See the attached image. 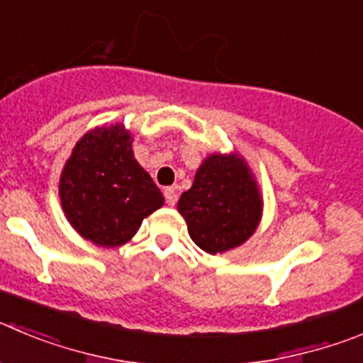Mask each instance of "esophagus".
<instances>
[{"instance_id":"obj_1","label":"esophagus","mask_w":363,"mask_h":363,"mask_svg":"<svg viewBox=\"0 0 363 363\" xmlns=\"http://www.w3.org/2000/svg\"><path fill=\"white\" fill-rule=\"evenodd\" d=\"M164 199H166V202H168V206H175V202H177V189L166 188L164 189Z\"/></svg>"}]
</instances>
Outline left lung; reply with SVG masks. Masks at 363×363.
<instances>
[{"instance_id": "1", "label": "left lung", "mask_w": 363, "mask_h": 363, "mask_svg": "<svg viewBox=\"0 0 363 363\" xmlns=\"http://www.w3.org/2000/svg\"><path fill=\"white\" fill-rule=\"evenodd\" d=\"M177 211L204 252L223 254L256 233L263 195L243 155L213 152L199 166L191 188L179 199Z\"/></svg>"}]
</instances>
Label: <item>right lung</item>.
<instances>
[{"mask_svg": "<svg viewBox=\"0 0 363 363\" xmlns=\"http://www.w3.org/2000/svg\"><path fill=\"white\" fill-rule=\"evenodd\" d=\"M123 123L96 127L77 141L64 162L59 197L71 228L98 247L125 245L164 197L135 161Z\"/></svg>", "mask_w": 363, "mask_h": 363, "instance_id": "add662e5", "label": "right lung"}]
</instances>
